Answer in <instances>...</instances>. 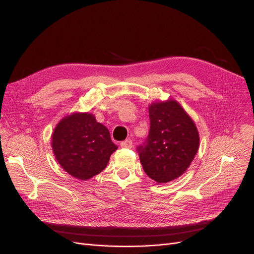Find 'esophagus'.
<instances>
[{
    "label": "esophagus",
    "mask_w": 254,
    "mask_h": 254,
    "mask_svg": "<svg viewBox=\"0 0 254 254\" xmlns=\"http://www.w3.org/2000/svg\"><path fill=\"white\" fill-rule=\"evenodd\" d=\"M121 147L123 148H132V141L131 140H125L121 143Z\"/></svg>",
    "instance_id": "1"
}]
</instances>
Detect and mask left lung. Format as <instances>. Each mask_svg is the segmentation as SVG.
I'll return each mask as SVG.
<instances>
[{
	"label": "left lung",
	"mask_w": 254,
	"mask_h": 254,
	"mask_svg": "<svg viewBox=\"0 0 254 254\" xmlns=\"http://www.w3.org/2000/svg\"><path fill=\"white\" fill-rule=\"evenodd\" d=\"M148 111L149 133L136 150L146 175L157 183H166L188 170L199 148V133L175 99L152 103Z\"/></svg>",
	"instance_id": "8db88e82"
}]
</instances>
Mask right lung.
<instances>
[{
    "label": "right lung",
    "mask_w": 254,
    "mask_h": 254,
    "mask_svg": "<svg viewBox=\"0 0 254 254\" xmlns=\"http://www.w3.org/2000/svg\"><path fill=\"white\" fill-rule=\"evenodd\" d=\"M52 148L67 174L88 180L105 170L118 146L93 114L76 112L58 123L52 134Z\"/></svg>",
    "instance_id": "obj_1"
}]
</instances>
